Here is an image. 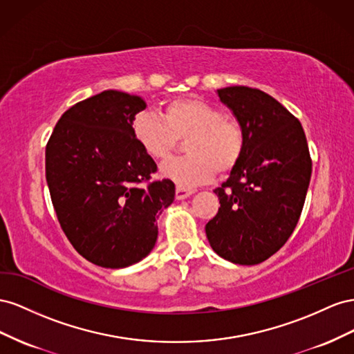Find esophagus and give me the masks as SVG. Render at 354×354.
<instances>
[{
	"mask_svg": "<svg viewBox=\"0 0 354 354\" xmlns=\"http://www.w3.org/2000/svg\"><path fill=\"white\" fill-rule=\"evenodd\" d=\"M193 193H194L193 189H188V188H184V187H176V198L178 200H184V198L189 197Z\"/></svg>",
	"mask_w": 354,
	"mask_h": 354,
	"instance_id": "1",
	"label": "esophagus"
}]
</instances>
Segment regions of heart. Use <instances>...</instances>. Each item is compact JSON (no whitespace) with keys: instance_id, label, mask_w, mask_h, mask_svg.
I'll return each instance as SVG.
<instances>
[{"instance_id":"b5f03b06","label":"heart","mask_w":354,"mask_h":354,"mask_svg":"<svg viewBox=\"0 0 354 354\" xmlns=\"http://www.w3.org/2000/svg\"><path fill=\"white\" fill-rule=\"evenodd\" d=\"M135 138L151 158L163 161L185 140L187 156L161 166V175L178 187L191 188L218 174H228L243 156L245 129L219 106L197 97L174 99L163 117L142 113L135 118Z\"/></svg>"}]
</instances>
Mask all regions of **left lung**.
I'll return each instance as SVG.
<instances>
[{
    "label": "left lung",
    "mask_w": 354,
    "mask_h": 354,
    "mask_svg": "<svg viewBox=\"0 0 354 354\" xmlns=\"http://www.w3.org/2000/svg\"><path fill=\"white\" fill-rule=\"evenodd\" d=\"M245 129L243 156L214 193L221 207L206 224L216 254L233 264L255 266L283 246L298 224L311 178L302 126L274 97L258 88H218Z\"/></svg>",
    "instance_id": "obj_1"
}]
</instances>
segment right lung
Instances as JSON below:
<instances>
[{"mask_svg":"<svg viewBox=\"0 0 354 354\" xmlns=\"http://www.w3.org/2000/svg\"><path fill=\"white\" fill-rule=\"evenodd\" d=\"M145 100L105 90L71 106L46 147V179L59 224L80 255L104 268L136 264L153 250L161 210L175 200L135 138Z\"/></svg>","mask_w":354,"mask_h":354,"instance_id":"add662e5","label":"right lung"}]
</instances>
